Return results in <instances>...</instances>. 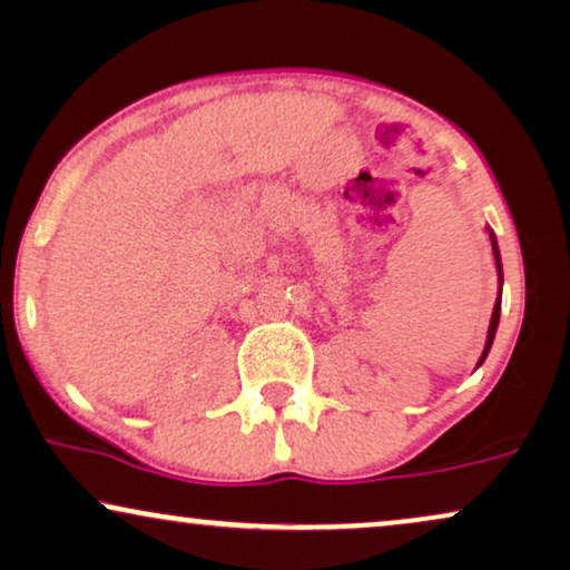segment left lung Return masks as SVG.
Returning <instances> with one entry per match:
<instances>
[{"instance_id":"1","label":"left lung","mask_w":570,"mask_h":570,"mask_svg":"<svg viewBox=\"0 0 570 570\" xmlns=\"http://www.w3.org/2000/svg\"><path fill=\"white\" fill-rule=\"evenodd\" d=\"M490 244H493V256H495V267H498V277H501L503 283V272H501V254H498V244L493 238V233H490ZM498 316H501V293H498V303L493 306V316H490V326H488V334H485V350H482L480 355V363L485 361L488 353H490V345H493V337H495V330H498ZM478 363V365H480Z\"/></svg>"}]
</instances>
